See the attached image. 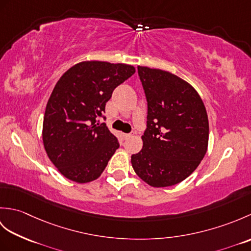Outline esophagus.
<instances>
[{
    "label": "esophagus",
    "mask_w": 251,
    "mask_h": 251,
    "mask_svg": "<svg viewBox=\"0 0 251 251\" xmlns=\"http://www.w3.org/2000/svg\"><path fill=\"white\" fill-rule=\"evenodd\" d=\"M123 137H124L125 139H128V138L132 137V134H124V135H123Z\"/></svg>",
    "instance_id": "34e87169"
}]
</instances>
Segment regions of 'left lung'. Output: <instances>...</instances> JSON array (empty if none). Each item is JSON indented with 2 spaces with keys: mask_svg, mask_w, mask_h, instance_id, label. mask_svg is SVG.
<instances>
[{
  "mask_svg": "<svg viewBox=\"0 0 251 251\" xmlns=\"http://www.w3.org/2000/svg\"><path fill=\"white\" fill-rule=\"evenodd\" d=\"M138 73L148 101V125L131 166L153 188L172 186L188 178L205 156L207 111L196 89L181 77L142 66Z\"/></svg>",
  "mask_w": 251,
  "mask_h": 251,
  "instance_id": "obj_1",
  "label": "left lung"
}]
</instances>
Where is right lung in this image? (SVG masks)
I'll list each match as a JSON object with an SVG mask.
<instances>
[{"label": "right lung", "instance_id": "right-lung-1", "mask_svg": "<svg viewBox=\"0 0 251 251\" xmlns=\"http://www.w3.org/2000/svg\"><path fill=\"white\" fill-rule=\"evenodd\" d=\"M135 72L126 63L86 60L58 79L46 104L42 137L47 156L63 177L87 183L102 174L120 143L97 117L115 87Z\"/></svg>", "mask_w": 251, "mask_h": 251}]
</instances>
